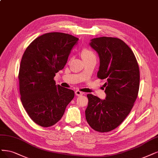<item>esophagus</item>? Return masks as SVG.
<instances>
[{
  "label": "esophagus",
  "instance_id": "esophagus-1",
  "mask_svg": "<svg viewBox=\"0 0 158 158\" xmlns=\"http://www.w3.org/2000/svg\"><path fill=\"white\" fill-rule=\"evenodd\" d=\"M75 94L77 96H80V95H82L84 94V93H83V92L79 91V90H77L75 91Z\"/></svg>",
  "mask_w": 158,
  "mask_h": 158
}]
</instances>
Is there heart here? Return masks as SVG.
I'll return each mask as SVG.
<instances>
[{
  "mask_svg": "<svg viewBox=\"0 0 158 158\" xmlns=\"http://www.w3.org/2000/svg\"><path fill=\"white\" fill-rule=\"evenodd\" d=\"M81 56H82L84 60L87 59L96 58L94 52L88 48H84V50L81 51Z\"/></svg>",
  "mask_w": 158,
  "mask_h": 158,
  "instance_id": "b5f03b06",
  "label": "heart"
}]
</instances>
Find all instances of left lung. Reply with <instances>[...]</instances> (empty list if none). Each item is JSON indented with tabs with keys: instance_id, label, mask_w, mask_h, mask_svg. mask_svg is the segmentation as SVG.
<instances>
[{
	"instance_id": "obj_1",
	"label": "left lung",
	"mask_w": 158,
	"mask_h": 158,
	"mask_svg": "<svg viewBox=\"0 0 158 158\" xmlns=\"http://www.w3.org/2000/svg\"><path fill=\"white\" fill-rule=\"evenodd\" d=\"M89 45L100 59L97 77L106 80V98L88 94L85 118L95 131L108 132L119 126L132 109L139 89V67L131 48L118 38H95Z\"/></svg>"
}]
</instances>
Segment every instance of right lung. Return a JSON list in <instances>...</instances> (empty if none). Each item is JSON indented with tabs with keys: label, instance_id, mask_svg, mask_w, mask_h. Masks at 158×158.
Segmentation results:
<instances>
[{
	"label": "right lung",
	"instance_id": "add662e5",
	"mask_svg": "<svg viewBox=\"0 0 158 158\" xmlns=\"http://www.w3.org/2000/svg\"><path fill=\"white\" fill-rule=\"evenodd\" d=\"M78 40L69 34L49 32L36 38L23 53L18 75L21 101L39 126L55 125L74 97L73 90L56 85L53 78L64 68Z\"/></svg>",
	"mask_w": 158,
	"mask_h": 158
}]
</instances>
